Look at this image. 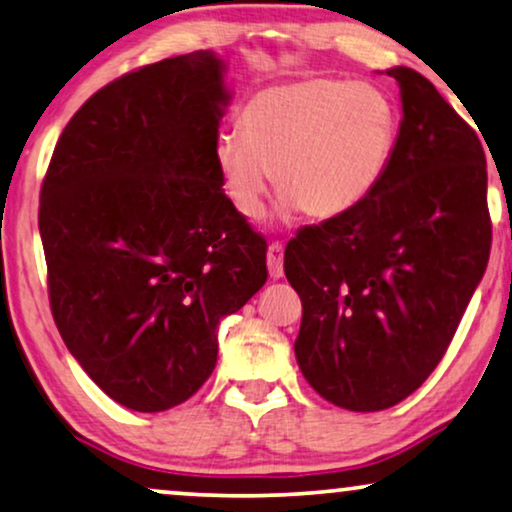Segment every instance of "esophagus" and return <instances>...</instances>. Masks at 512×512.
Segmentation results:
<instances>
[{"instance_id":"1","label":"esophagus","mask_w":512,"mask_h":512,"mask_svg":"<svg viewBox=\"0 0 512 512\" xmlns=\"http://www.w3.org/2000/svg\"><path fill=\"white\" fill-rule=\"evenodd\" d=\"M268 272L272 279H279L284 275V244L272 242L268 247Z\"/></svg>"}]
</instances>
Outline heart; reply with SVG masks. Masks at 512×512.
<instances>
[{
	"instance_id": "heart-1",
	"label": "heart",
	"mask_w": 512,
	"mask_h": 512,
	"mask_svg": "<svg viewBox=\"0 0 512 512\" xmlns=\"http://www.w3.org/2000/svg\"><path fill=\"white\" fill-rule=\"evenodd\" d=\"M396 109L380 88L303 79L258 90L223 132L214 165L235 212L256 221L275 174L286 205L333 219L373 193L396 144Z\"/></svg>"
}]
</instances>
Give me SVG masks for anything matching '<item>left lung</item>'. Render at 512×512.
<instances>
[{
    "mask_svg": "<svg viewBox=\"0 0 512 512\" xmlns=\"http://www.w3.org/2000/svg\"><path fill=\"white\" fill-rule=\"evenodd\" d=\"M403 121L366 200L286 244L303 300L296 359L326 401L354 412L401 403L457 333L492 247L487 160L475 130L410 67L387 69Z\"/></svg>",
    "mask_w": 512,
    "mask_h": 512,
    "instance_id": "left-lung-1",
    "label": "left lung"
}]
</instances>
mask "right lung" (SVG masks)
Returning <instances> with one entry per match:
<instances>
[{
    "instance_id": "add662e5",
    "label": "right lung",
    "mask_w": 512,
    "mask_h": 512,
    "mask_svg": "<svg viewBox=\"0 0 512 512\" xmlns=\"http://www.w3.org/2000/svg\"><path fill=\"white\" fill-rule=\"evenodd\" d=\"M193 51L123 74L55 144L39 233L55 326L116 403L163 412L216 366V328L268 279V242L214 165L230 95Z\"/></svg>"
}]
</instances>
